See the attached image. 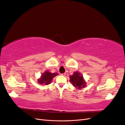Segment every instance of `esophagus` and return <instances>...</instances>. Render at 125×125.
Returning a JSON list of instances; mask_svg holds the SVG:
<instances>
[{
  "instance_id": "1",
  "label": "esophagus",
  "mask_w": 125,
  "mask_h": 125,
  "mask_svg": "<svg viewBox=\"0 0 125 125\" xmlns=\"http://www.w3.org/2000/svg\"><path fill=\"white\" fill-rule=\"evenodd\" d=\"M62 75V76H65L66 75V73H62L61 74Z\"/></svg>"
}]
</instances>
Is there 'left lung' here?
Here are the masks:
<instances>
[{
	"mask_svg": "<svg viewBox=\"0 0 125 125\" xmlns=\"http://www.w3.org/2000/svg\"><path fill=\"white\" fill-rule=\"evenodd\" d=\"M69 77L70 79V81L76 88L80 89L85 86L86 82L83 77L79 72H75L73 75H70Z\"/></svg>",
	"mask_w": 125,
	"mask_h": 125,
	"instance_id": "8db88e82",
	"label": "left lung"
}]
</instances>
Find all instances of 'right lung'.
<instances>
[{
  "label": "right lung",
  "instance_id": "add662e5",
  "mask_svg": "<svg viewBox=\"0 0 125 125\" xmlns=\"http://www.w3.org/2000/svg\"><path fill=\"white\" fill-rule=\"evenodd\" d=\"M57 75H58L57 73H52L48 71H45L40 79H38V83L41 84L48 85L50 84L53 79Z\"/></svg>",
  "mask_w": 125,
  "mask_h": 125
}]
</instances>
